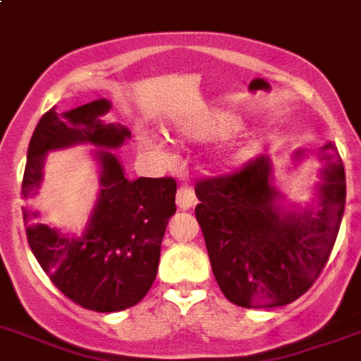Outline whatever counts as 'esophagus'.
I'll return each instance as SVG.
<instances>
[{
	"instance_id": "obj_1",
	"label": "esophagus",
	"mask_w": 361,
	"mask_h": 361,
	"mask_svg": "<svg viewBox=\"0 0 361 361\" xmlns=\"http://www.w3.org/2000/svg\"><path fill=\"white\" fill-rule=\"evenodd\" d=\"M176 204H178L180 210H191L192 206L197 204V199H195V192H192L191 187H180L178 189Z\"/></svg>"
}]
</instances>
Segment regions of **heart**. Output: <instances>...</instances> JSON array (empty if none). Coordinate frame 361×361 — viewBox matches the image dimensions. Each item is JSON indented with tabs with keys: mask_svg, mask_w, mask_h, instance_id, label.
Segmentation results:
<instances>
[{
	"mask_svg": "<svg viewBox=\"0 0 361 361\" xmlns=\"http://www.w3.org/2000/svg\"><path fill=\"white\" fill-rule=\"evenodd\" d=\"M238 128H240V121L227 114L199 115V117L181 121L176 125L178 136L192 144H208V142L224 140L235 134ZM151 144L159 147V142H151Z\"/></svg>",
	"mask_w": 361,
	"mask_h": 361,
	"instance_id": "heart-1",
	"label": "heart"
}]
</instances>
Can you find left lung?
Instances as JSON below:
<instances>
[{
	"instance_id": "left-lung-1",
	"label": "left lung",
	"mask_w": 361,
	"mask_h": 361,
	"mask_svg": "<svg viewBox=\"0 0 361 361\" xmlns=\"http://www.w3.org/2000/svg\"><path fill=\"white\" fill-rule=\"evenodd\" d=\"M320 181L309 204L284 202L269 157L236 174L197 183L199 221L212 272L231 302L274 309L301 297L326 265L345 212V169L320 147Z\"/></svg>"
}]
</instances>
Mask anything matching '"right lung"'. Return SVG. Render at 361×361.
Instances as JSON below:
<instances>
[{"label":"right lung","mask_w":361,"mask_h":361,"mask_svg":"<svg viewBox=\"0 0 361 361\" xmlns=\"http://www.w3.org/2000/svg\"><path fill=\"white\" fill-rule=\"evenodd\" d=\"M111 102L98 98L59 114L49 109L27 145L22 197L30 200L43 183L51 151L92 145L100 192L81 235L35 221L39 212L22 208L32 254L68 299L96 312H119L142 301L157 276L161 244L176 214L172 178L130 181L114 151L130 137L123 125L102 119Z\"/></svg>","instance_id":"1"}]
</instances>
